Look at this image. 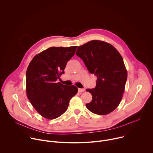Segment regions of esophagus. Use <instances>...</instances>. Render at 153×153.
<instances>
[{
	"label": "esophagus",
	"mask_w": 153,
	"mask_h": 153,
	"mask_svg": "<svg viewBox=\"0 0 153 153\" xmlns=\"http://www.w3.org/2000/svg\"><path fill=\"white\" fill-rule=\"evenodd\" d=\"M85 91V89L84 88H78V92L79 93H82Z\"/></svg>",
	"instance_id": "obj_1"
}]
</instances>
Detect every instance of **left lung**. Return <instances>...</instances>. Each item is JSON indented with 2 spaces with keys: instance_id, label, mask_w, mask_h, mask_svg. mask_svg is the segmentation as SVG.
Returning <instances> with one entry per match:
<instances>
[{
  "instance_id": "obj_1",
  "label": "left lung",
  "mask_w": 153,
  "mask_h": 153,
  "mask_svg": "<svg viewBox=\"0 0 153 153\" xmlns=\"http://www.w3.org/2000/svg\"><path fill=\"white\" fill-rule=\"evenodd\" d=\"M76 54L89 72L97 76L96 87L86 90L92 95V100L86 107L98 115L111 113L121 100L127 78L122 56L112 45L98 40L79 46Z\"/></svg>"
}]
</instances>
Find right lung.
Segmentation results:
<instances>
[{"label": "right lung", "mask_w": 153, "mask_h": 153, "mask_svg": "<svg viewBox=\"0 0 153 153\" xmlns=\"http://www.w3.org/2000/svg\"><path fill=\"white\" fill-rule=\"evenodd\" d=\"M77 47H50L36 54L27 69V96L36 111L47 119H55L65 113L78 92L75 85L57 82Z\"/></svg>", "instance_id": "add662e5"}]
</instances>
